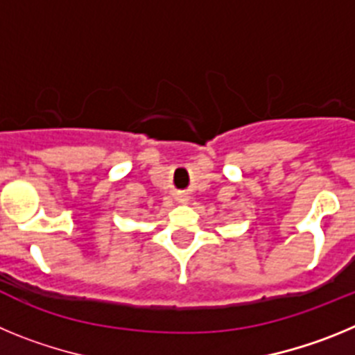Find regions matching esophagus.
Instances as JSON below:
<instances>
[{"mask_svg": "<svg viewBox=\"0 0 355 355\" xmlns=\"http://www.w3.org/2000/svg\"><path fill=\"white\" fill-rule=\"evenodd\" d=\"M175 200H178V202H181V205H187L188 196L187 193H178V196H175Z\"/></svg>", "mask_w": 355, "mask_h": 355, "instance_id": "34e87169", "label": "esophagus"}]
</instances>
